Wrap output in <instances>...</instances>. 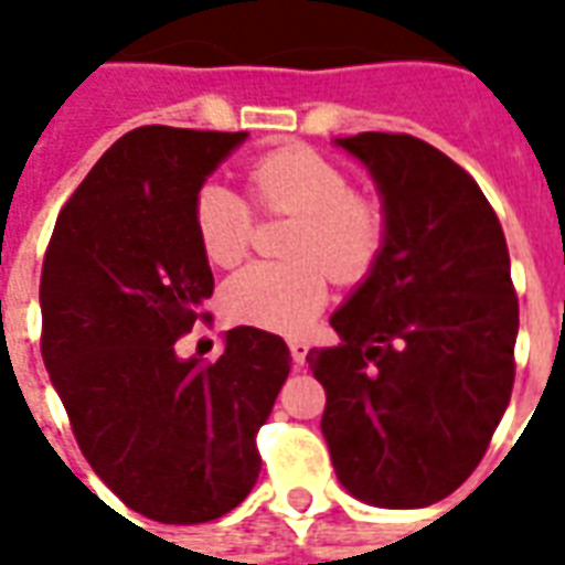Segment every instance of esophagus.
<instances>
[{"label": "esophagus", "instance_id": "34e87169", "mask_svg": "<svg viewBox=\"0 0 565 565\" xmlns=\"http://www.w3.org/2000/svg\"><path fill=\"white\" fill-rule=\"evenodd\" d=\"M287 344H290V356H294L296 366H302L308 356V342H302V339H290Z\"/></svg>", "mask_w": 565, "mask_h": 565}]
</instances>
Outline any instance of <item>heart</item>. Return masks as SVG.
I'll list each match as a JSON object with an SVG mask.
<instances>
[{
    "mask_svg": "<svg viewBox=\"0 0 565 565\" xmlns=\"http://www.w3.org/2000/svg\"><path fill=\"white\" fill-rule=\"evenodd\" d=\"M247 196L259 211L294 214L287 263H257L223 287V311L269 332H302L330 296V278L356 284L375 269L387 217L372 196L351 193L348 174L311 148H278L247 166ZM211 266H238L250 247L254 211L245 196L209 181L190 209Z\"/></svg>",
    "mask_w": 565,
    "mask_h": 565,
    "instance_id": "obj_1",
    "label": "heart"
}]
</instances>
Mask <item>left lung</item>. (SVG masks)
Masks as SVG:
<instances>
[{
    "mask_svg": "<svg viewBox=\"0 0 565 565\" xmlns=\"http://www.w3.org/2000/svg\"><path fill=\"white\" fill-rule=\"evenodd\" d=\"M384 199L387 242L311 348L323 438L351 497L424 509L484 457L511 399L518 296L497 211L475 178L405 132L335 139Z\"/></svg>",
    "mask_w": 565,
    "mask_h": 565,
    "instance_id": "8db88e82",
    "label": "left lung"
}]
</instances>
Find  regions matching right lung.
<instances>
[{"instance_id":"1","label":"right lung","mask_w":565,"mask_h":565,"mask_svg":"<svg viewBox=\"0 0 565 565\" xmlns=\"http://www.w3.org/2000/svg\"><path fill=\"white\" fill-rule=\"evenodd\" d=\"M247 132L139 127L105 150L44 254L42 356L93 472L150 521L205 523L257 484V433L290 375L281 335L235 327L217 360L174 342L209 320L196 190Z\"/></svg>"}]
</instances>
